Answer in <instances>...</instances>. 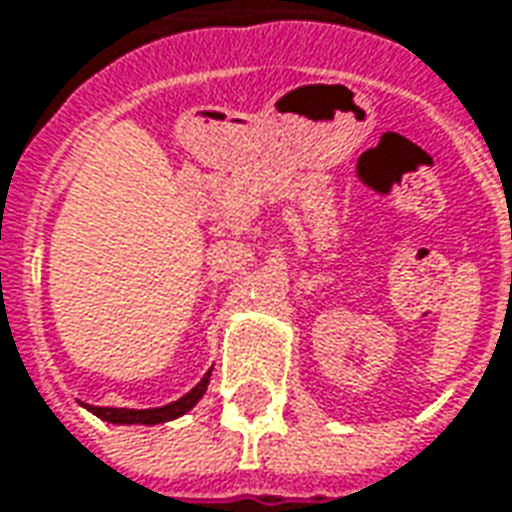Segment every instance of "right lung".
I'll use <instances>...</instances> for the list:
<instances>
[{
  "label": "right lung",
  "instance_id": "obj_1",
  "mask_svg": "<svg viewBox=\"0 0 512 512\" xmlns=\"http://www.w3.org/2000/svg\"><path fill=\"white\" fill-rule=\"evenodd\" d=\"M208 381H211V370L202 376V381L191 392L175 400V403H167L161 408H104V406H87L93 411L95 417H101L104 422H112V425H158V422H169V419L183 417L189 408L197 406V400L205 395L208 389Z\"/></svg>",
  "mask_w": 512,
  "mask_h": 512
}]
</instances>
